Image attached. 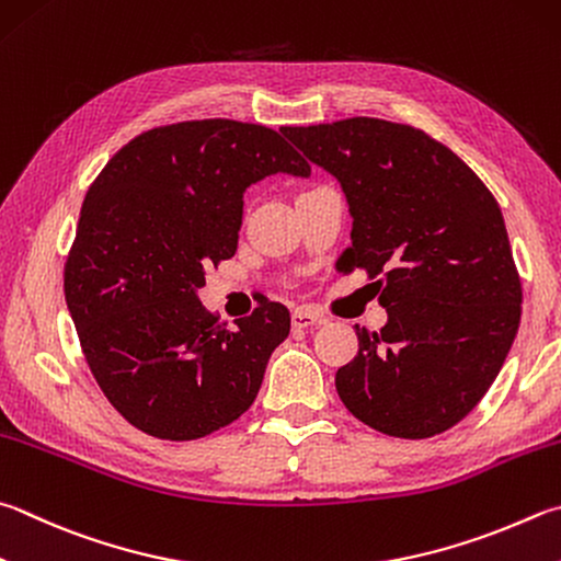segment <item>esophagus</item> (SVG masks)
I'll use <instances>...</instances> for the list:
<instances>
[{"label": "esophagus", "mask_w": 561, "mask_h": 561, "mask_svg": "<svg viewBox=\"0 0 561 561\" xmlns=\"http://www.w3.org/2000/svg\"><path fill=\"white\" fill-rule=\"evenodd\" d=\"M323 319L316 311H311V309H307V307H299V309H294V313H291V325L294 329H311V325H316V323H321Z\"/></svg>", "instance_id": "esophagus-1"}]
</instances>
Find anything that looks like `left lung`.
<instances>
[{
  "instance_id": "8db88e82",
  "label": "left lung",
  "mask_w": 561,
  "mask_h": 561,
  "mask_svg": "<svg viewBox=\"0 0 561 561\" xmlns=\"http://www.w3.org/2000/svg\"><path fill=\"white\" fill-rule=\"evenodd\" d=\"M341 183L353 218L341 270L380 277V333L355 325L358 355L335 390L373 430L426 439L451 430L501 373L523 289L493 193L451 149L410 125L351 117L282 127Z\"/></svg>"
}]
</instances>
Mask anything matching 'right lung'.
<instances>
[{"label": "right lung", "instance_id": "obj_1", "mask_svg": "<svg viewBox=\"0 0 561 561\" xmlns=\"http://www.w3.org/2000/svg\"><path fill=\"white\" fill-rule=\"evenodd\" d=\"M272 174L311 167L270 127L193 119L131 139L83 201L64 274L70 319L110 404L157 439L236 422L289 335L277 301L226 329L198 299L208 264L238 250L242 196Z\"/></svg>", "mask_w": 561, "mask_h": 561}]
</instances>
